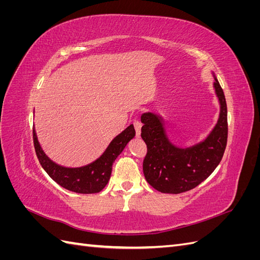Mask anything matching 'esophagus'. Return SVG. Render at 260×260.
Listing matches in <instances>:
<instances>
[{
  "instance_id": "esophagus-1",
  "label": "esophagus",
  "mask_w": 260,
  "mask_h": 260,
  "mask_svg": "<svg viewBox=\"0 0 260 260\" xmlns=\"http://www.w3.org/2000/svg\"><path fill=\"white\" fill-rule=\"evenodd\" d=\"M133 124H135V129L137 132V136L140 137L141 135V128H142V123H141L139 120H135L133 121Z\"/></svg>"
}]
</instances>
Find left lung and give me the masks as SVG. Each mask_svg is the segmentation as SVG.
Masks as SVG:
<instances>
[{
	"instance_id": "left-lung-1",
	"label": "left lung",
	"mask_w": 260,
	"mask_h": 260,
	"mask_svg": "<svg viewBox=\"0 0 260 260\" xmlns=\"http://www.w3.org/2000/svg\"><path fill=\"white\" fill-rule=\"evenodd\" d=\"M214 88L220 104L218 121L208 137L193 146L181 148L172 144L158 115L141 116V137L147 146L143 172L155 190L169 194L190 191L207 179L221 161L228 140L226 103L216 77Z\"/></svg>"
}]
</instances>
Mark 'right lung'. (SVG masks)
<instances>
[{"mask_svg":"<svg viewBox=\"0 0 260 260\" xmlns=\"http://www.w3.org/2000/svg\"><path fill=\"white\" fill-rule=\"evenodd\" d=\"M136 136L133 124H130L120 135H118L96 160L86 166L68 168L51 160L39 143L36 130L34 129V144L36 154L41 166L56 183L66 190L80 194H94L101 192L108 183L112 175V167L115 159L123 148Z\"/></svg>","mask_w":260,"mask_h":260,"instance_id":"add662e5","label":"right lung"}]
</instances>
